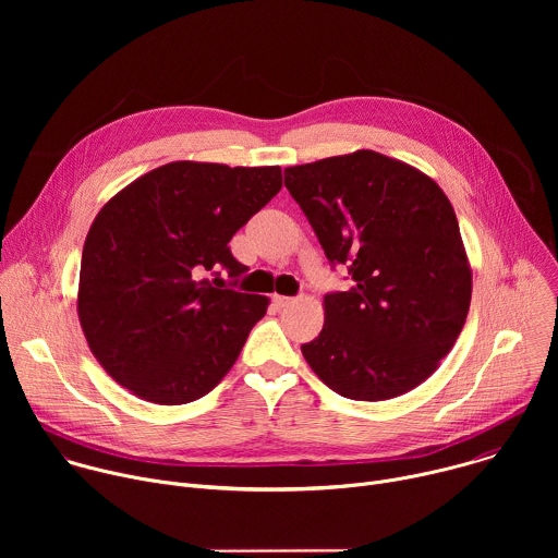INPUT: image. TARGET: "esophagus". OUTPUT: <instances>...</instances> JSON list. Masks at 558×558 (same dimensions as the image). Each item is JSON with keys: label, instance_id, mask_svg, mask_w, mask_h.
Returning a JSON list of instances; mask_svg holds the SVG:
<instances>
[{"label": "esophagus", "instance_id": "esophagus-1", "mask_svg": "<svg viewBox=\"0 0 558 558\" xmlns=\"http://www.w3.org/2000/svg\"><path fill=\"white\" fill-rule=\"evenodd\" d=\"M274 304H276V306H280V308H284V306L293 304V298H287V295H274Z\"/></svg>", "mask_w": 558, "mask_h": 558}]
</instances>
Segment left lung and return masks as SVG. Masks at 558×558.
Returning a JSON list of instances; mask_svg holds the SVG:
<instances>
[{
	"label": "left lung",
	"instance_id": "left-lung-1",
	"mask_svg": "<svg viewBox=\"0 0 558 558\" xmlns=\"http://www.w3.org/2000/svg\"><path fill=\"white\" fill-rule=\"evenodd\" d=\"M331 265L353 287L325 295V327L302 355L331 390L384 402L428 379L454 347L472 271L441 187L417 168L357 149L284 170Z\"/></svg>",
	"mask_w": 558,
	"mask_h": 558
}]
</instances>
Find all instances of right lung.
Returning a JSON list of instances; mask_svg holds the SVG:
<instances>
[{"instance_id":"1","label":"right lung","mask_w":558,"mask_h":558,"mask_svg":"<svg viewBox=\"0 0 558 558\" xmlns=\"http://www.w3.org/2000/svg\"><path fill=\"white\" fill-rule=\"evenodd\" d=\"M282 187V170L174 161L97 214L82 254L76 313L106 373L145 402L207 395L241 355L269 298L218 289L247 271L231 235Z\"/></svg>"}]
</instances>
